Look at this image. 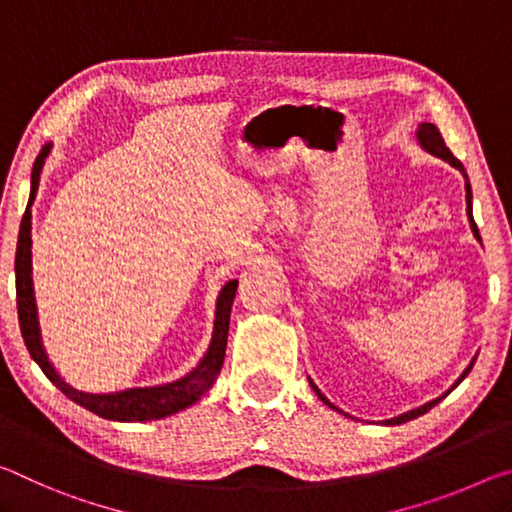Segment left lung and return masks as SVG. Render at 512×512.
Returning a JSON list of instances; mask_svg holds the SVG:
<instances>
[{
  "label": "left lung",
  "instance_id": "8db88e82",
  "mask_svg": "<svg viewBox=\"0 0 512 512\" xmlns=\"http://www.w3.org/2000/svg\"><path fill=\"white\" fill-rule=\"evenodd\" d=\"M417 138H420V145L426 149V152H431L433 156H438V158H442V161H447V163H451L456 167V170H460L463 172V177H465V190H467V217H469V224H472V231H474V236L481 240V236H479V229H476V224H474V217H472V188H469V181H467V172H465V167H463V163L458 161V158L451 154V149L445 145V138H442V133H440V129L435 127V124H431V122H422L420 124V129H417ZM472 365H474V360L472 363H469V367L467 370L460 374V379L456 381V385L465 379V376L469 374V370H472ZM311 385H313V390H315V395L320 397L324 404H329L333 410H338L335 408L329 399H326L320 390H317V385L311 381ZM454 385V388H456ZM451 388V390H454ZM449 390V392H451ZM447 392V395H449ZM447 395H442V397H447ZM440 397V399H442ZM440 399H433V401H429V404H424V406H420V408H415V410H408V413H404V415H399V417H392V420H388L385 424H404V422H408V420H415V417H420V415H424L426 410H431L435 404H438Z\"/></svg>",
  "mask_w": 512,
  "mask_h": 512
}]
</instances>
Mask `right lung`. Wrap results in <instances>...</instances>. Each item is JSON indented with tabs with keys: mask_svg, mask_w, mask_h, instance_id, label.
I'll use <instances>...</instances> for the list:
<instances>
[{
	"mask_svg": "<svg viewBox=\"0 0 512 512\" xmlns=\"http://www.w3.org/2000/svg\"><path fill=\"white\" fill-rule=\"evenodd\" d=\"M49 147H43L38 154L36 163H33L31 172V195L29 206L36 199L40 170H43L45 156ZM24 211L20 222V236H18V249H15V297H18V320L22 329L24 345H27L31 358L40 365V370L52 381L65 397L77 401L79 406L88 408L90 413L106 420L117 422H147V420H161L165 415L179 413V410L188 408L190 404L204 395L211 388L217 374L222 370L224 354H226V338H229V320H231V306L236 299L238 279H233L222 288L220 297H217V313H215V331L211 347H208L206 356L201 363L192 370L188 376L156 385V388H133L124 392H115V395H88V392L74 390L67 385L61 376L56 374L52 363L47 360V354L40 342L38 331V317H36V301H33V286H31V211Z\"/></svg>",
	"mask_w": 512,
	"mask_h": 512,
	"instance_id": "add662e5",
	"label": "right lung"
}]
</instances>
